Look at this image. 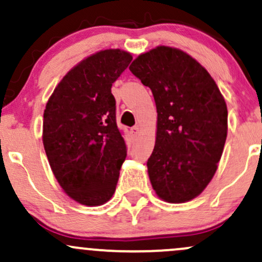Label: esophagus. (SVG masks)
<instances>
[{"label": "esophagus", "instance_id": "obj_1", "mask_svg": "<svg viewBox=\"0 0 262 262\" xmlns=\"http://www.w3.org/2000/svg\"><path fill=\"white\" fill-rule=\"evenodd\" d=\"M140 127L139 125H134L133 128H132V133H133L134 135H138V134H140Z\"/></svg>", "mask_w": 262, "mask_h": 262}]
</instances>
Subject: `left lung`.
<instances>
[{
    "label": "left lung",
    "instance_id": "1",
    "mask_svg": "<svg viewBox=\"0 0 262 262\" xmlns=\"http://www.w3.org/2000/svg\"><path fill=\"white\" fill-rule=\"evenodd\" d=\"M129 70L154 96L158 121L146 166L152 188L169 203L200 196L218 169L228 133V110L217 83L196 59L159 45Z\"/></svg>",
    "mask_w": 262,
    "mask_h": 262
}]
</instances>
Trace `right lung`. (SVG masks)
<instances>
[{
  "label": "right lung",
  "mask_w": 262,
  "mask_h": 262,
  "mask_svg": "<svg viewBox=\"0 0 262 262\" xmlns=\"http://www.w3.org/2000/svg\"><path fill=\"white\" fill-rule=\"evenodd\" d=\"M133 56L122 49L91 54L75 65L47 102L43 144L56 181L89 207L113 196L127 156L111 87Z\"/></svg>",
  "instance_id": "add662e5"
}]
</instances>
